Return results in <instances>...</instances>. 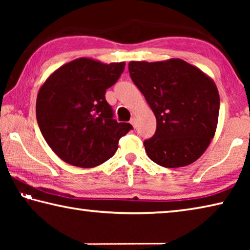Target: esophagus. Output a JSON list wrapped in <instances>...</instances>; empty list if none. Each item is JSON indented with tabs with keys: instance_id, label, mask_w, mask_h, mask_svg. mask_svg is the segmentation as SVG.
I'll return each instance as SVG.
<instances>
[{
	"instance_id": "obj_1",
	"label": "esophagus",
	"mask_w": 250,
	"mask_h": 250,
	"mask_svg": "<svg viewBox=\"0 0 250 250\" xmlns=\"http://www.w3.org/2000/svg\"><path fill=\"white\" fill-rule=\"evenodd\" d=\"M130 124L132 125L133 128H135V125H137V121H135V118H134V117L131 118V120H130Z\"/></svg>"
}]
</instances>
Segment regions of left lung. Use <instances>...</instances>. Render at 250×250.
Wrapping results in <instances>:
<instances>
[{"instance_id": "1", "label": "left lung", "mask_w": 250, "mask_h": 250, "mask_svg": "<svg viewBox=\"0 0 250 250\" xmlns=\"http://www.w3.org/2000/svg\"><path fill=\"white\" fill-rule=\"evenodd\" d=\"M129 73L156 118L155 133L145 141L147 156L171 168L195 162L216 132L219 94L214 80L180 58L130 62Z\"/></svg>"}]
</instances>
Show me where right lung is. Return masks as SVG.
Masks as SVG:
<instances>
[{"label":"right lung","instance_id":"right-lung-1","mask_svg":"<svg viewBox=\"0 0 250 250\" xmlns=\"http://www.w3.org/2000/svg\"><path fill=\"white\" fill-rule=\"evenodd\" d=\"M125 66V62L104 64L77 58L59 67L41 86L36 119L47 145L64 162L98 167L116 153L120 138L132 129L112 119L104 97Z\"/></svg>","mask_w":250,"mask_h":250}]
</instances>
